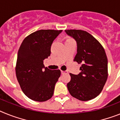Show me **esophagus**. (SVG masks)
<instances>
[{
	"instance_id": "obj_1",
	"label": "esophagus",
	"mask_w": 120,
	"mask_h": 120,
	"mask_svg": "<svg viewBox=\"0 0 120 120\" xmlns=\"http://www.w3.org/2000/svg\"><path fill=\"white\" fill-rule=\"evenodd\" d=\"M61 74H68V71H61Z\"/></svg>"
}]
</instances>
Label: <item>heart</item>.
<instances>
[{"instance_id":"heart-1","label":"heart","mask_w":120,"mask_h":120,"mask_svg":"<svg viewBox=\"0 0 120 120\" xmlns=\"http://www.w3.org/2000/svg\"><path fill=\"white\" fill-rule=\"evenodd\" d=\"M68 39H69V38H68Z\"/></svg>"}]
</instances>
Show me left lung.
Segmentation results:
<instances>
[{
  "label": "left lung",
  "mask_w": 120,
  "mask_h": 120,
  "mask_svg": "<svg viewBox=\"0 0 120 120\" xmlns=\"http://www.w3.org/2000/svg\"><path fill=\"white\" fill-rule=\"evenodd\" d=\"M77 44V53L74 61L82 64L78 75L70 73L67 87L73 97L88 101L102 91L108 76V59L105 49L91 34L79 30H65Z\"/></svg>",
  "instance_id": "1"
}]
</instances>
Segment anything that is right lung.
<instances>
[{
	"label": "right lung",
	"mask_w": 120,
	"mask_h": 120,
	"mask_svg": "<svg viewBox=\"0 0 120 120\" xmlns=\"http://www.w3.org/2000/svg\"><path fill=\"white\" fill-rule=\"evenodd\" d=\"M61 32L54 30L35 31L25 38L19 49L17 79L23 92L35 101H45L54 94L61 72L45 68L43 60L50 56L52 43Z\"/></svg>",
	"instance_id": "right-lung-1"
}]
</instances>
